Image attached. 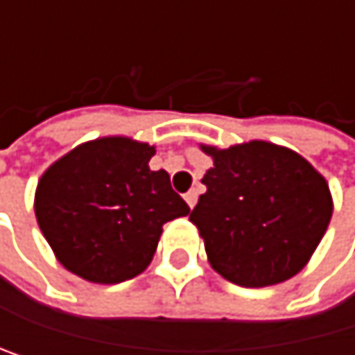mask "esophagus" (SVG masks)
<instances>
[{
	"mask_svg": "<svg viewBox=\"0 0 355 355\" xmlns=\"http://www.w3.org/2000/svg\"><path fill=\"white\" fill-rule=\"evenodd\" d=\"M197 199H199V192L194 190V188H192V190H188V192L184 194V201L188 203V207H190V209H192L194 205H197Z\"/></svg>",
	"mask_w": 355,
	"mask_h": 355,
	"instance_id": "1",
	"label": "esophagus"
}]
</instances>
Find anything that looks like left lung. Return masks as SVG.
<instances>
[{
  "label": "left lung",
  "mask_w": 355,
  "mask_h": 355,
  "mask_svg": "<svg viewBox=\"0 0 355 355\" xmlns=\"http://www.w3.org/2000/svg\"><path fill=\"white\" fill-rule=\"evenodd\" d=\"M214 167L190 222L211 269L245 288L275 286L305 269L332 218L326 178L298 152L252 139L205 146Z\"/></svg>",
  "instance_id": "1"
}]
</instances>
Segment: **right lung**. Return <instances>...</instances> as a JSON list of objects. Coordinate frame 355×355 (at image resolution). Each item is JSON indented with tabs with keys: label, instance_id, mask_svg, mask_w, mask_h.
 <instances>
[{
	"label": "right lung",
	"instance_id": "add662e5",
	"mask_svg": "<svg viewBox=\"0 0 355 355\" xmlns=\"http://www.w3.org/2000/svg\"><path fill=\"white\" fill-rule=\"evenodd\" d=\"M154 154L133 137H97L42 173L37 226L69 273L103 286L133 279L152 262L163 224L190 214L169 173L150 169Z\"/></svg>",
	"mask_w": 355,
	"mask_h": 355
}]
</instances>
